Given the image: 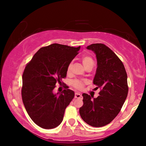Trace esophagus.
I'll use <instances>...</instances> for the list:
<instances>
[{
    "mask_svg": "<svg viewBox=\"0 0 146 146\" xmlns=\"http://www.w3.org/2000/svg\"><path fill=\"white\" fill-rule=\"evenodd\" d=\"M80 97H82V95H81L80 93H75V98H80Z\"/></svg>",
    "mask_w": 146,
    "mask_h": 146,
    "instance_id": "1",
    "label": "esophagus"
}]
</instances>
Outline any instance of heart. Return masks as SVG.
<instances>
[{
  "label": "heart",
  "instance_id": "1",
  "mask_svg": "<svg viewBox=\"0 0 146 146\" xmlns=\"http://www.w3.org/2000/svg\"><path fill=\"white\" fill-rule=\"evenodd\" d=\"M81 60L85 68L89 67V66H94V60L93 58L90 55H85L82 56L81 58ZM72 67V64H69L67 68V73H70L71 71V69ZM86 84V81L84 80H80V79H75L71 82V86L76 90H82Z\"/></svg>",
  "mask_w": 146,
  "mask_h": 146
}]
</instances>
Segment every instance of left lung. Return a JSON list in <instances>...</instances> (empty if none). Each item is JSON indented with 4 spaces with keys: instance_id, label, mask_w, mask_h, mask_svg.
<instances>
[{
    "instance_id": "obj_1",
    "label": "left lung",
    "mask_w": 146,
    "mask_h": 146,
    "mask_svg": "<svg viewBox=\"0 0 146 146\" xmlns=\"http://www.w3.org/2000/svg\"><path fill=\"white\" fill-rule=\"evenodd\" d=\"M87 49L94 51L97 56L93 84L100 91L99 96L93 99L83 93L84 104L79 113L86 123L99 127L110 123L120 111L129 89L127 73L122 62L105 44H92Z\"/></svg>"
}]
</instances>
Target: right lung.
<instances>
[{
  "instance_id": "1",
  "label": "right lung",
  "mask_w": 146,
  "mask_h": 146,
  "mask_svg": "<svg viewBox=\"0 0 146 146\" xmlns=\"http://www.w3.org/2000/svg\"><path fill=\"white\" fill-rule=\"evenodd\" d=\"M80 48L51 44L41 48L27 64L23 75L22 98L28 114L39 127L53 129L62 121L75 93L66 84L60 94L53 91L56 84H61L66 77L68 66Z\"/></svg>"
}]
</instances>
